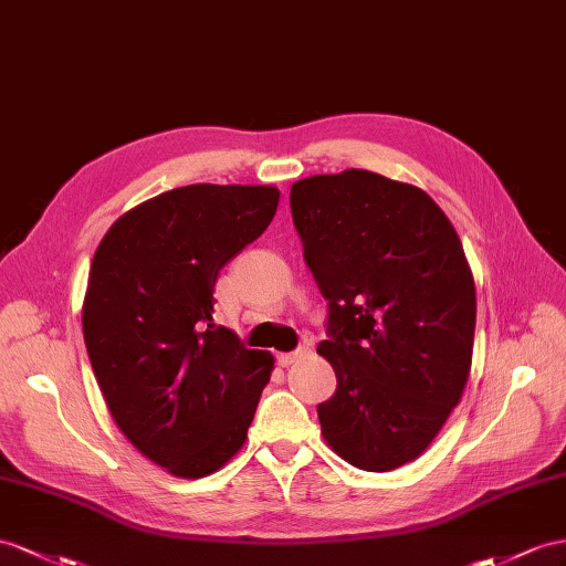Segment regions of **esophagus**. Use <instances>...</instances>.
<instances>
[{"label": "esophagus", "instance_id": "34e87169", "mask_svg": "<svg viewBox=\"0 0 566 566\" xmlns=\"http://www.w3.org/2000/svg\"><path fill=\"white\" fill-rule=\"evenodd\" d=\"M311 354V344H301L296 352H292V354H282L280 356V364L286 368V366H292V364H296L298 358H306Z\"/></svg>", "mask_w": 566, "mask_h": 566}]
</instances>
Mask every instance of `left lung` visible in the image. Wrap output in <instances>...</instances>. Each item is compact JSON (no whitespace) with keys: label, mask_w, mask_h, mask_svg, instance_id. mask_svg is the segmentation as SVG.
<instances>
[{"label":"left lung","mask_w":566,"mask_h":566,"mask_svg":"<svg viewBox=\"0 0 566 566\" xmlns=\"http://www.w3.org/2000/svg\"><path fill=\"white\" fill-rule=\"evenodd\" d=\"M303 258L327 301L317 354L337 392L323 438L364 471L421 457L469 382L475 284L452 222L418 186L366 169L292 186Z\"/></svg>","instance_id":"obj_1"}]
</instances>
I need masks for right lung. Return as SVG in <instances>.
<instances>
[{"label":"right lung","instance_id":"add662e5","mask_svg":"<svg viewBox=\"0 0 566 566\" xmlns=\"http://www.w3.org/2000/svg\"><path fill=\"white\" fill-rule=\"evenodd\" d=\"M274 186L191 184L124 212L99 241L83 339L114 423L140 454L202 478L245 442L270 352L214 325V282L277 212Z\"/></svg>","mask_w":566,"mask_h":566}]
</instances>
